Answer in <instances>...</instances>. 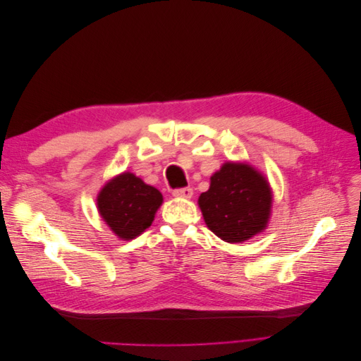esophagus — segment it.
Listing matches in <instances>:
<instances>
[{"instance_id": "34e87169", "label": "esophagus", "mask_w": 361, "mask_h": 361, "mask_svg": "<svg viewBox=\"0 0 361 361\" xmlns=\"http://www.w3.org/2000/svg\"><path fill=\"white\" fill-rule=\"evenodd\" d=\"M174 197H183V199H191L192 197V188L185 187V188H178L173 191Z\"/></svg>"}]
</instances>
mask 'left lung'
Listing matches in <instances>:
<instances>
[{
  "label": "left lung",
  "instance_id": "8db88e82",
  "mask_svg": "<svg viewBox=\"0 0 361 361\" xmlns=\"http://www.w3.org/2000/svg\"><path fill=\"white\" fill-rule=\"evenodd\" d=\"M206 226L226 243H244L268 224L272 192L255 167L226 162L214 173L211 187L199 197Z\"/></svg>",
  "mask_w": 361,
  "mask_h": 361
}]
</instances>
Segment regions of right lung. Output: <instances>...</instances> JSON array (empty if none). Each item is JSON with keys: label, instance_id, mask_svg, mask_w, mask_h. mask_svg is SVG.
Wrapping results in <instances>:
<instances>
[{"label": "right lung", "instance_id": "obj_1", "mask_svg": "<svg viewBox=\"0 0 361 361\" xmlns=\"http://www.w3.org/2000/svg\"><path fill=\"white\" fill-rule=\"evenodd\" d=\"M161 203L162 194L129 171L111 179L97 195L102 220L125 241L146 231Z\"/></svg>", "mask_w": 361, "mask_h": 361}]
</instances>
